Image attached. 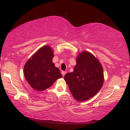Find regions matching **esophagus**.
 Here are the masks:
<instances>
[{
    "label": "esophagus",
    "mask_w": 130,
    "mask_h": 130,
    "mask_svg": "<svg viewBox=\"0 0 130 130\" xmlns=\"http://www.w3.org/2000/svg\"><path fill=\"white\" fill-rule=\"evenodd\" d=\"M61 73H62L63 76H64L65 75V74L67 73V72H66V71H62V72H61Z\"/></svg>",
    "instance_id": "34e87169"
}]
</instances>
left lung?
<instances>
[{
  "instance_id": "left-lung-1",
  "label": "left lung",
  "mask_w": 130,
  "mask_h": 130,
  "mask_svg": "<svg viewBox=\"0 0 130 130\" xmlns=\"http://www.w3.org/2000/svg\"><path fill=\"white\" fill-rule=\"evenodd\" d=\"M64 79L74 99L84 102L93 98L102 88L103 68L93 54L84 51L77 57L73 72L66 74Z\"/></svg>"
}]
</instances>
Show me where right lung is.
Returning <instances> with one entry per match:
<instances>
[{"label":"right lung","mask_w":130,"mask_h":130,"mask_svg":"<svg viewBox=\"0 0 130 130\" xmlns=\"http://www.w3.org/2000/svg\"><path fill=\"white\" fill-rule=\"evenodd\" d=\"M53 57L52 47L45 45L37 50L26 62L24 76L34 89L43 91L62 77L60 70L53 62Z\"/></svg>","instance_id":"1"}]
</instances>
